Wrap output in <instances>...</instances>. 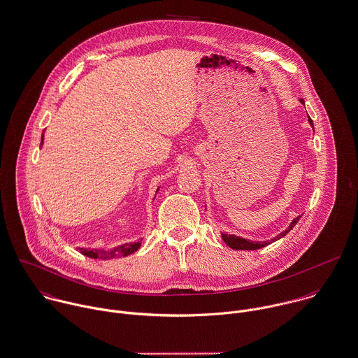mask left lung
<instances>
[{"instance_id":"obj_1","label":"left lung","mask_w":358,"mask_h":358,"mask_svg":"<svg viewBox=\"0 0 358 358\" xmlns=\"http://www.w3.org/2000/svg\"><path fill=\"white\" fill-rule=\"evenodd\" d=\"M300 102L304 105V101H303V99H300ZM308 123H310L311 127H313V120H311L310 117H308ZM299 220H300V215H297V217L290 222V225L286 228L285 231H282L278 236L273 238L271 241H262V242H257V241L245 239V238H241V236H236V235H228V234H224V232H221V238H222V241H224L231 249H235V250H256V249H262V248H264V246H267V245H270V243L278 241L280 238L285 236L286 234L297 224Z\"/></svg>"}]
</instances>
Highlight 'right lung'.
I'll return each instance as SVG.
<instances>
[{"label": "right lung", "instance_id": "obj_1", "mask_svg": "<svg viewBox=\"0 0 358 358\" xmlns=\"http://www.w3.org/2000/svg\"><path fill=\"white\" fill-rule=\"evenodd\" d=\"M44 141V136L41 137V145ZM159 191V188H157ZM141 246V242H130V243H124L122 246H117V248H113L112 250H102V249H85V248H80V252L87 256V257H91V259H113V257H117V256H129L134 252H137Z\"/></svg>", "mask_w": 358, "mask_h": 358}]
</instances>
